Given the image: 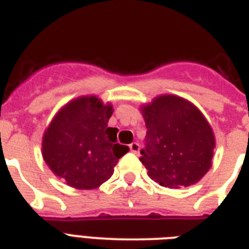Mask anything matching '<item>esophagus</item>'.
Segmentation results:
<instances>
[{"label": "esophagus", "mask_w": 249, "mask_h": 249, "mask_svg": "<svg viewBox=\"0 0 249 249\" xmlns=\"http://www.w3.org/2000/svg\"><path fill=\"white\" fill-rule=\"evenodd\" d=\"M129 148H130V151L133 154H138V151H140V144L137 143V142H133L132 144H129Z\"/></svg>", "instance_id": "obj_1"}]
</instances>
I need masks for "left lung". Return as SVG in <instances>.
<instances>
[{
	"label": "left lung",
	"mask_w": 249,
	"mask_h": 249,
	"mask_svg": "<svg viewBox=\"0 0 249 249\" xmlns=\"http://www.w3.org/2000/svg\"><path fill=\"white\" fill-rule=\"evenodd\" d=\"M140 109L147 128L140 160L148 177L170 189L197 183L211 169L216 147L200 109L174 94H160Z\"/></svg>",
	"instance_id": "8db88e82"
}]
</instances>
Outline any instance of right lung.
<instances>
[{"instance_id": "right-lung-1", "label": "right lung", "mask_w": 249, "mask_h": 249, "mask_svg": "<svg viewBox=\"0 0 249 249\" xmlns=\"http://www.w3.org/2000/svg\"><path fill=\"white\" fill-rule=\"evenodd\" d=\"M112 105L97 95H81L60 107L42 136V158L56 177L79 190L98 189L111 178L128 146L109 128Z\"/></svg>"}]
</instances>
